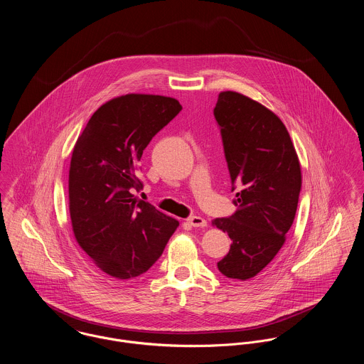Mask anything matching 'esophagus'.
Returning <instances> with one entry per match:
<instances>
[{"instance_id":"1","label":"esophagus","mask_w":364,"mask_h":364,"mask_svg":"<svg viewBox=\"0 0 364 364\" xmlns=\"http://www.w3.org/2000/svg\"><path fill=\"white\" fill-rule=\"evenodd\" d=\"M187 220L194 228H205L206 226V220L201 216H190Z\"/></svg>"}]
</instances>
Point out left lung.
<instances>
[{
    "instance_id": "obj_1",
    "label": "left lung",
    "mask_w": 364,
    "mask_h": 364,
    "mask_svg": "<svg viewBox=\"0 0 364 364\" xmlns=\"http://www.w3.org/2000/svg\"><path fill=\"white\" fill-rule=\"evenodd\" d=\"M213 116L220 128L237 210L212 223L232 240L218 262L226 278L247 281L278 254L301 188V170L290 135L277 114L237 92L219 93Z\"/></svg>"
}]
</instances>
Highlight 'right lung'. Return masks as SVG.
I'll return each mask as SVG.
<instances>
[{
  "mask_svg": "<svg viewBox=\"0 0 364 364\" xmlns=\"http://www.w3.org/2000/svg\"><path fill=\"white\" fill-rule=\"evenodd\" d=\"M181 105L159 95H125L100 106L78 138L70 167V215L82 250L107 275L131 279L162 255L178 222L132 191L138 163Z\"/></svg>",
  "mask_w": 364,
  "mask_h": 364,
  "instance_id": "right-lung-1",
  "label": "right lung"
}]
</instances>
